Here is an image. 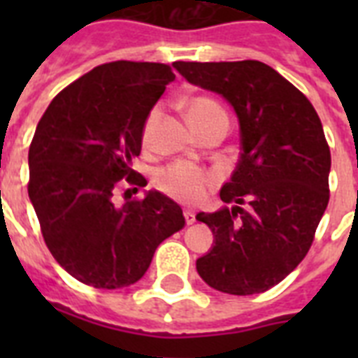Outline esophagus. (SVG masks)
I'll list each match as a JSON object with an SVG mask.
<instances>
[{"instance_id":"34e87169","label":"esophagus","mask_w":358,"mask_h":358,"mask_svg":"<svg viewBox=\"0 0 358 358\" xmlns=\"http://www.w3.org/2000/svg\"><path fill=\"white\" fill-rule=\"evenodd\" d=\"M184 217H185V223L187 224L195 223V212H193V210H189V208H187V210L184 212Z\"/></svg>"}]
</instances>
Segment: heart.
<instances>
[{
  "label": "heart",
  "instance_id": "1",
  "mask_svg": "<svg viewBox=\"0 0 358 358\" xmlns=\"http://www.w3.org/2000/svg\"><path fill=\"white\" fill-rule=\"evenodd\" d=\"M213 113H224V111L217 102H213L210 98L199 96L187 102V115H189L191 124L206 119ZM157 120H159V109L156 108L152 109L145 122V129H143V141L145 143H150ZM213 180H215L213 174L204 171V169L196 167L193 163L178 162L159 171L156 176V184L169 196H173L180 202L193 204V202H199L204 199L208 187L213 184Z\"/></svg>",
  "mask_w": 358,
  "mask_h": 358
}]
</instances>
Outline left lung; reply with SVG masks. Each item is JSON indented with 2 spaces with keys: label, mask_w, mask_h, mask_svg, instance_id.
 Returning <instances> with one entry per match:
<instances>
[{
  "label": "left lung",
  "mask_w": 358,
  "mask_h": 358,
  "mask_svg": "<svg viewBox=\"0 0 358 358\" xmlns=\"http://www.w3.org/2000/svg\"><path fill=\"white\" fill-rule=\"evenodd\" d=\"M174 69L223 96L239 124V162L221 187L232 206L196 213L213 234L196 271L223 294H262L299 266L329 204L322 120L303 92L260 61H178Z\"/></svg>",
  "instance_id": "8db88e82"
}]
</instances>
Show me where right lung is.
<instances>
[{"instance_id": "1", "label": "right lung", "mask_w": 358, "mask_h": 358, "mask_svg": "<svg viewBox=\"0 0 358 358\" xmlns=\"http://www.w3.org/2000/svg\"><path fill=\"white\" fill-rule=\"evenodd\" d=\"M176 76L167 64L115 61L70 83L48 106L29 146V201L57 264L94 288L131 286L163 239L185 224L159 191L115 206L124 185H146L131 169L152 108ZM129 191V189H128Z\"/></svg>"}]
</instances>
